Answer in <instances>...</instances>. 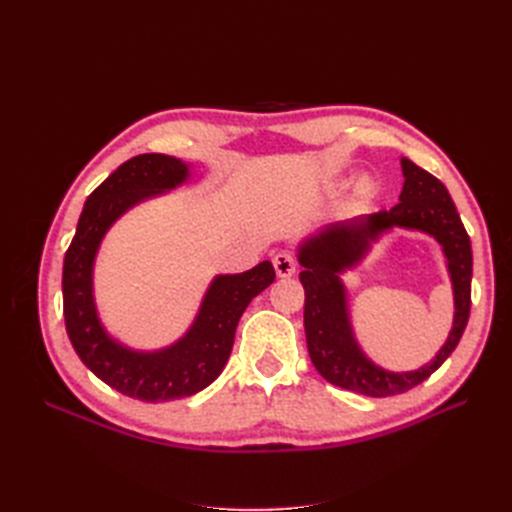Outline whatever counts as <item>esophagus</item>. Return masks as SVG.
<instances>
[{"mask_svg":"<svg viewBox=\"0 0 512 512\" xmlns=\"http://www.w3.org/2000/svg\"><path fill=\"white\" fill-rule=\"evenodd\" d=\"M273 267L277 277H290L294 275V271H297V260H294L290 252H277L273 256Z\"/></svg>","mask_w":512,"mask_h":512,"instance_id":"1","label":"esophagus"}]
</instances>
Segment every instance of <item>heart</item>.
Segmentation results:
<instances>
[{
	"mask_svg": "<svg viewBox=\"0 0 512 512\" xmlns=\"http://www.w3.org/2000/svg\"><path fill=\"white\" fill-rule=\"evenodd\" d=\"M371 192H374V183H371V181H365V183H363V194H367V196H369Z\"/></svg>",
	"mask_w": 512,
	"mask_h": 512,
	"instance_id": "1",
	"label": "heart"
}]
</instances>
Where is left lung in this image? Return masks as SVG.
<instances>
[{
  "mask_svg": "<svg viewBox=\"0 0 512 512\" xmlns=\"http://www.w3.org/2000/svg\"><path fill=\"white\" fill-rule=\"evenodd\" d=\"M401 170L404 188L393 209L331 224L299 245L309 359L324 380L367 397L399 395L427 380L457 348L470 318L472 245L453 198L440 179L408 158H401ZM395 225L427 231L443 245L456 297L454 329L449 339L427 366L414 372H386L366 359L355 344L347 314V293L338 277L358 264L382 231Z\"/></svg>",
  "mask_w": 512,
  "mask_h": 512,
  "instance_id": "obj_1",
  "label": "left lung"
}]
</instances>
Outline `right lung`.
<instances>
[{"instance_id": "1", "label": "right lung", "mask_w": 512, "mask_h": 512, "mask_svg": "<svg viewBox=\"0 0 512 512\" xmlns=\"http://www.w3.org/2000/svg\"><path fill=\"white\" fill-rule=\"evenodd\" d=\"M188 177L190 166L164 153L123 162L89 194L64 258V318L76 354L111 389L149 404L190 397L218 378L245 307L275 280L269 260L245 273L218 275L188 333L162 350H132L106 333L94 301V262L106 230L134 205Z\"/></svg>"}]
</instances>
